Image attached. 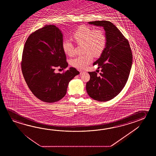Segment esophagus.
<instances>
[{
  "mask_svg": "<svg viewBox=\"0 0 156 156\" xmlns=\"http://www.w3.org/2000/svg\"><path fill=\"white\" fill-rule=\"evenodd\" d=\"M80 73H83V71H81V70H79Z\"/></svg>",
  "mask_w": 156,
  "mask_h": 156,
  "instance_id": "obj_1",
  "label": "esophagus"
}]
</instances>
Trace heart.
Listing matches in <instances>:
<instances>
[{
  "label": "heart",
  "instance_id": "heart-1",
  "mask_svg": "<svg viewBox=\"0 0 156 156\" xmlns=\"http://www.w3.org/2000/svg\"><path fill=\"white\" fill-rule=\"evenodd\" d=\"M72 38L76 43H83V52L86 53L71 60V66L78 69H85L93 61L91 53L95 56H100L106 46V36L103 30H95L86 26H81L77 28L73 33ZM62 49L67 55H73L74 46L70 40L63 41Z\"/></svg>",
  "mask_w": 156,
  "mask_h": 156
}]
</instances>
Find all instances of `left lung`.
Returning <instances> with one entry per match:
<instances>
[{
	"label": "left lung",
	"mask_w": 156,
	"mask_h": 156,
	"mask_svg": "<svg viewBox=\"0 0 156 156\" xmlns=\"http://www.w3.org/2000/svg\"><path fill=\"white\" fill-rule=\"evenodd\" d=\"M89 23L103 27L106 43L101 56L93 64L98 65L101 73L89 72L90 79L86 83V91L93 99L106 101L117 96L126 85L132 65V52L128 40L109 21Z\"/></svg>",
	"instance_id": "left-lung-1"
}]
</instances>
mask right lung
Wrapping results in <instances>:
<instances>
[{"label": "right lung", "mask_w": 156, "mask_h": 156, "mask_svg": "<svg viewBox=\"0 0 156 156\" xmlns=\"http://www.w3.org/2000/svg\"><path fill=\"white\" fill-rule=\"evenodd\" d=\"M63 35L55 25H46L28 37L22 53L21 69L32 93L44 102H56L66 94L69 83L80 73L70 67L62 73L56 68L68 66L62 49Z\"/></svg>", "instance_id": "right-lung-1"}]
</instances>
